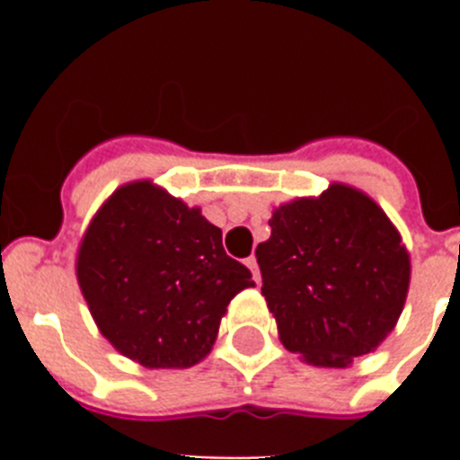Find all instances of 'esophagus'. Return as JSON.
<instances>
[{"label": "esophagus", "instance_id": "obj_1", "mask_svg": "<svg viewBox=\"0 0 460 460\" xmlns=\"http://www.w3.org/2000/svg\"><path fill=\"white\" fill-rule=\"evenodd\" d=\"M243 265H246V267H249V270H251V274H253L255 283H260V270H258V260H255L253 255H251V258H246V260H243Z\"/></svg>", "mask_w": 460, "mask_h": 460}]
</instances>
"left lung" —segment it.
I'll use <instances>...</instances> for the list:
<instances>
[{
  "instance_id": "obj_1",
  "label": "left lung",
  "mask_w": 460,
  "mask_h": 460,
  "mask_svg": "<svg viewBox=\"0 0 460 460\" xmlns=\"http://www.w3.org/2000/svg\"><path fill=\"white\" fill-rule=\"evenodd\" d=\"M270 226L255 258L280 343L329 368L376 350L410 286V258L387 214L361 190L334 184L279 207Z\"/></svg>"
}]
</instances>
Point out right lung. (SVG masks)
Here are the masks:
<instances>
[{"label": "right lung", "instance_id": "obj_1", "mask_svg": "<svg viewBox=\"0 0 460 460\" xmlns=\"http://www.w3.org/2000/svg\"><path fill=\"white\" fill-rule=\"evenodd\" d=\"M78 283L101 334L147 368L198 364L230 299L253 286L221 227L152 181L121 186L93 217Z\"/></svg>", "mask_w": 460, "mask_h": 460}]
</instances>
